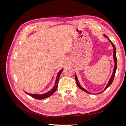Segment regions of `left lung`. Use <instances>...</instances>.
Listing matches in <instances>:
<instances>
[{"label":"left lung","instance_id":"1","mask_svg":"<svg viewBox=\"0 0 126 126\" xmlns=\"http://www.w3.org/2000/svg\"><path fill=\"white\" fill-rule=\"evenodd\" d=\"M104 36L106 38H107L109 40V41L110 42V43H111V45H112V46H113V59H114V62H115V67H114L113 73H112V76H111V78H110V80H109V82H108V83L107 85V86L106 87L105 89L102 91V92H103V91H105L106 89H107L108 88L110 85H111V83H112L113 80V79H114V77H115V74H116V69H117V57H116V47H115V45H114V44L112 43V42L111 41V40H110L109 39V38H108L107 36L106 35H104ZM75 79H76V83H77V85L78 87L80 89H81V90H83V91H85V92H86V93H89V94H91V93L88 92V91H87L86 89H85L84 88H82L80 85L79 83V82H78V80L77 77V76H76V74H75ZM101 93H102V92H101V93H98V94H101Z\"/></svg>","mask_w":126,"mask_h":126}]
</instances>
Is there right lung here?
Wrapping results in <instances>:
<instances>
[{
	"mask_svg": "<svg viewBox=\"0 0 126 126\" xmlns=\"http://www.w3.org/2000/svg\"><path fill=\"white\" fill-rule=\"evenodd\" d=\"M63 70V69H62L61 70H60L58 74H57V78L56 79V81H55V85L54 86V87L52 88V89L50 90V91H49L48 92L44 94H29L28 93H26L25 91V93H26L27 94H29L30 96H31L32 98H34L35 99H43L45 98H46L49 97V96H51V95L54 94L56 90L57 89V87H58V81H59V77L60 76L61 73H62V71Z\"/></svg>",
	"mask_w": 126,
	"mask_h": 126,
	"instance_id": "1",
	"label": "right lung"
}]
</instances>
